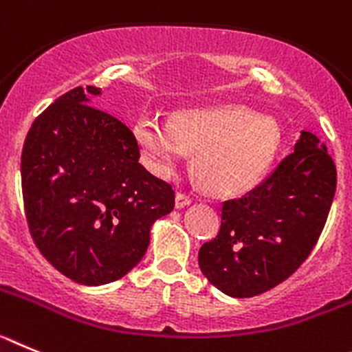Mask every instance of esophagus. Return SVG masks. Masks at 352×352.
Here are the masks:
<instances>
[{
	"mask_svg": "<svg viewBox=\"0 0 352 352\" xmlns=\"http://www.w3.org/2000/svg\"><path fill=\"white\" fill-rule=\"evenodd\" d=\"M192 201V198L191 196L188 195V192H182V191H179L175 195V207L177 208H182V207H186V205H189Z\"/></svg>",
	"mask_w": 352,
	"mask_h": 352,
	"instance_id": "esophagus-1",
	"label": "esophagus"
}]
</instances>
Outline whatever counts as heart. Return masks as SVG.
<instances>
[{
  "mask_svg": "<svg viewBox=\"0 0 352 352\" xmlns=\"http://www.w3.org/2000/svg\"><path fill=\"white\" fill-rule=\"evenodd\" d=\"M135 140L145 164L157 175H170L186 154L208 189L221 195L245 192L263 179L278 148V126L267 116L242 107H217L180 112L173 122L142 113Z\"/></svg>",
  "mask_w": 352,
  "mask_h": 352,
  "instance_id": "1",
  "label": "heart"
}]
</instances>
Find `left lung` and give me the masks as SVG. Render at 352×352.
Wrapping results in <instances>:
<instances>
[{
  "mask_svg": "<svg viewBox=\"0 0 352 352\" xmlns=\"http://www.w3.org/2000/svg\"><path fill=\"white\" fill-rule=\"evenodd\" d=\"M337 189V166L316 135L302 137L270 177L221 205L219 233L198 252L208 283L251 298L284 283L318 243Z\"/></svg>",
  "mask_w": 352,
  "mask_h": 352,
  "instance_id": "8db88e82",
  "label": "left lung"
}]
</instances>
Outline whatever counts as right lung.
I'll return each mask as SVG.
<instances>
[{
    "label": "right lung",
    "instance_id": "add662e5",
    "mask_svg": "<svg viewBox=\"0 0 352 352\" xmlns=\"http://www.w3.org/2000/svg\"><path fill=\"white\" fill-rule=\"evenodd\" d=\"M78 85L36 117L22 147L31 239L58 272L85 286L124 277L148 247L151 224L172 212V184L145 170L135 135L89 105Z\"/></svg>",
    "mask_w": 352,
    "mask_h": 352
}]
</instances>
